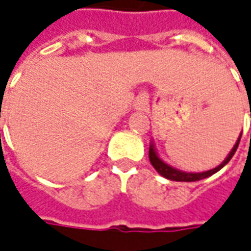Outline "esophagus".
Returning <instances> with one entry per match:
<instances>
[{"label":"esophagus","instance_id":"obj_1","mask_svg":"<svg viewBox=\"0 0 251 251\" xmlns=\"http://www.w3.org/2000/svg\"><path fill=\"white\" fill-rule=\"evenodd\" d=\"M148 105V99L146 95H141L136 99V103H134V108L136 110H144Z\"/></svg>","mask_w":251,"mask_h":251}]
</instances>
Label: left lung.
Returning <instances> with one entry per match:
<instances>
[{
	"label": "left lung",
	"instance_id": "8db88e82",
	"mask_svg": "<svg viewBox=\"0 0 251 251\" xmlns=\"http://www.w3.org/2000/svg\"><path fill=\"white\" fill-rule=\"evenodd\" d=\"M240 137H242V133H240V136L236 140V143H235V146L232 147V150L229 151V154L226 155V158L224 161L220 163L219 166H216L214 169H210V170H206V172H185V170H180V169L175 168V166H172V165H169L168 162H165L162 159L159 154H158V150L155 147V143L151 140V143H150V162H151V165L154 166V169L162 176V177H165V178H168V180H172V181H187V183H191V181H199V180H203L206 177H210L211 175H214V173H217L219 170L226 166L228 162L231 161V158L233 156V154L236 152V148L239 146V141Z\"/></svg>",
	"mask_w": 251,
	"mask_h": 251
}]
</instances>
